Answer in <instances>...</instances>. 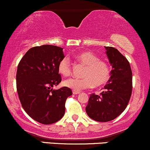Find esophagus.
<instances>
[{
  "mask_svg": "<svg viewBox=\"0 0 150 150\" xmlns=\"http://www.w3.org/2000/svg\"><path fill=\"white\" fill-rule=\"evenodd\" d=\"M73 94H75V95H76V94H80V92H78V91H73Z\"/></svg>",
  "mask_w": 150,
  "mask_h": 150,
  "instance_id": "34e87169",
  "label": "esophagus"
}]
</instances>
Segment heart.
Masks as SVG:
<instances>
[{
    "label": "heart",
    "instance_id": "b5f03b06",
    "mask_svg": "<svg viewBox=\"0 0 150 150\" xmlns=\"http://www.w3.org/2000/svg\"><path fill=\"white\" fill-rule=\"evenodd\" d=\"M79 61L86 65V68L82 74V78H70L64 82L66 87L75 91L89 89L94 85L99 87L104 85L110 77V69L106 61L99 60L94 53L85 51L79 53L76 56ZM58 72L64 77L71 75L72 67L68 57L63 58L58 65Z\"/></svg>",
    "mask_w": 150,
    "mask_h": 150
}]
</instances>
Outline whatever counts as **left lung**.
<instances>
[{"mask_svg": "<svg viewBox=\"0 0 150 150\" xmlns=\"http://www.w3.org/2000/svg\"><path fill=\"white\" fill-rule=\"evenodd\" d=\"M112 70L100 94H90L86 112L89 118L107 122L118 117L128 106L132 94V70L127 58L111 46H104Z\"/></svg>", "mask_w": 150, "mask_h": 150, "instance_id": "8db88e82", "label": "left lung"}]
</instances>
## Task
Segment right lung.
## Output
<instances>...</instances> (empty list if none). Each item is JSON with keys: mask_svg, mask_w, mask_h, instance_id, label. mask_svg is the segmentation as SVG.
<instances>
[{"mask_svg": "<svg viewBox=\"0 0 150 150\" xmlns=\"http://www.w3.org/2000/svg\"><path fill=\"white\" fill-rule=\"evenodd\" d=\"M63 48L42 45L31 48L19 63L17 91L22 108L36 121L52 124L64 116L67 98L73 94L67 87L53 89L61 82L59 61L64 58Z\"/></svg>", "mask_w": 150, "mask_h": 150, "instance_id": "1", "label": "right lung"}]
</instances>
